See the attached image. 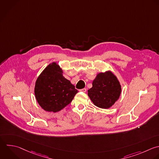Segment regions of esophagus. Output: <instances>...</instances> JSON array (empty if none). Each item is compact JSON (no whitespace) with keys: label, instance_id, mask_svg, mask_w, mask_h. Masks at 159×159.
I'll return each mask as SVG.
<instances>
[{"label":"esophagus","instance_id":"esophagus-1","mask_svg":"<svg viewBox=\"0 0 159 159\" xmlns=\"http://www.w3.org/2000/svg\"><path fill=\"white\" fill-rule=\"evenodd\" d=\"M80 91H81V92H83V93H86V88H83V89H80Z\"/></svg>","mask_w":159,"mask_h":159}]
</instances>
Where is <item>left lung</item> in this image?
Segmentation results:
<instances>
[{
	"label": "left lung",
	"mask_w": 159,
	"mask_h": 159,
	"mask_svg": "<svg viewBox=\"0 0 159 159\" xmlns=\"http://www.w3.org/2000/svg\"><path fill=\"white\" fill-rule=\"evenodd\" d=\"M92 84L93 87L88 91V95L97 107L108 109L119 98L121 86L111 71L98 73Z\"/></svg>",
	"instance_id": "left-lung-1"
}]
</instances>
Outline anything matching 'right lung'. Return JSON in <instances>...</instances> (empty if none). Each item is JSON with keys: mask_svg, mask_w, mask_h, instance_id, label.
<instances>
[{"mask_svg": "<svg viewBox=\"0 0 159 159\" xmlns=\"http://www.w3.org/2000/svg\"><path fill=\"white\" fill-rule=\"evenodd\" d=\"M36 99L45 111L57 112L68 105L78 90L63 76V70L53 62L38 77L34 89Z\"/></svg>", "mask_w": 159, "mask_h": 159, "instance_id": "1", "label": "right lung"}]
</instances>
